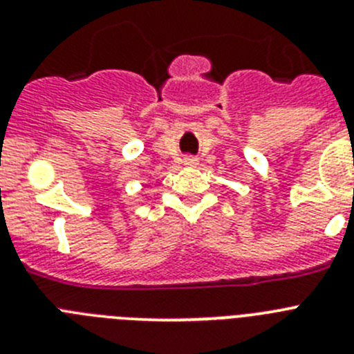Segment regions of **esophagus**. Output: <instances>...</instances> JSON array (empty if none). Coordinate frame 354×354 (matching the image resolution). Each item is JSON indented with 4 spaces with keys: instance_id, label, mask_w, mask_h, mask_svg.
Segmentation results:
<instances>
[{
    "instance_id": "1",
    "label": "esophagus",
    "mask_w": 354,
    "mask_h": 354,
    "mask_svg": "<svg viewBox=\"0 0 354 354\" xmlns=\"http://www.w3.org/2000/svg\"><path fill=\"white\" fill-rule=\"evenodd\" d=\"M184 165H187V167H196V165H198V159L187 156V158H184Z\"/></svg>"
}]
</instances>
